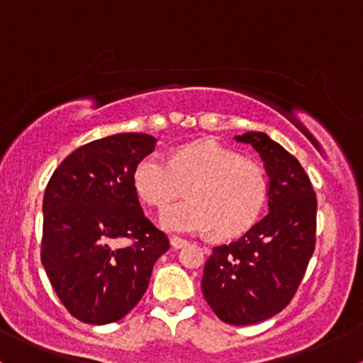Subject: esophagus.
I'll list each match as a JSON object with an SVG mask.
<instances>
[{
    "label": "esophagus",
    "instance_id": "34e87169",
    "mask_svg": "<svg viewBox=\"0 0 363 363\" xmlns=\"http://www.w3.org/2000/svg\"><path fill=\"white\" fill-rule=\"evenodd\" d=\"M187 244H189V242H187V240H184V239H181V237H172V239H170V245H172L174 249L186 247Z\"/></svg>",
    "mask_w": 363,
    "mask_h": 363
}]
</instances>
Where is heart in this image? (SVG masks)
Wrapping results in <instances>:
<instances>
[{"instance_id": "heart-1", "label": "heart", "mask_w": 363, "mask_h": 363, "mask_svg": "<svg viewBox=\"0 0 363 363\" xmlns=\"http://www.w3.org/2000/svg\"><path fill=\"white\" fill-rule=\"evenodd\" d=\"M189 182L187 198L162 211L158 225L174 234H242L259 218L268 199V176L257 162L215 141H194L170 162L150 153L133 170V187L148 205L164 208Z\"/></svg>"}]
</instances>
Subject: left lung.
Listing matches in <instances>:
<instances>
[{
	"mask_svg": "<svg viewBox=\"0 0 363 363\" xmlns=\"http://www.w3.org/2000/svg\"><path fill=\"white\" fill-rule=\"evenodd\" d=\"M259 153L268 176V215L235 242L213 247L201 289L223 323L245 326L285 309L315 244V193L294 155L266 133L235 136Z\"/></svg>",
	"mask_w": 363,
	"mask_h": 363,
	"instance_id": "1",
	"label": "left lung"
}]
</instances>
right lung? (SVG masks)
Segmentation results:
<instances>
[{
	"mask_svg": "<svg viewBox=\"0 0 363 363\" xmlns=\"http://www.w3.org/2000/svg\"><path fill=\"white\" fill-rule=\"evenodd\" d=\"M145 133H119L74 150L45 187L43 264L57 297L86 324L123 319L148 289L167 235L141 210L133 170L155 150ZM133 238L128 248L115 242Z\"/></svg>",
	"mask_w": 363,
	"mask_h": 363,
	"instance_id": "right-lung-1",
	"label": "right lung"
}]
</instances>
